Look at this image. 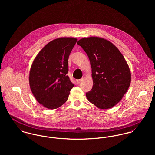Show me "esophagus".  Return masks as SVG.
Listing matches in <instances>:
<instances>
[{
    "label": "esophagus",
    "instance_id": "esophagus-1",
    "mask_svg": "<svg viewBox=\"0 0 155 155\" xmlns=\"http://www.w3.org/2000/svg\"><path fill=\"white\" fill-rule=\"evenodd\" d=\"M81 81H82V79H79V80H77V81H76V82H77L78 84H79Z\"/></svg>",
    "mask_w": 155,
    "mask_h": 155
}]
</instances>
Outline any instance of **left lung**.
I'll return each instance as SVG.
<instances>
[{"mask_svg": "<svg viewBox=\"0 0 155 155\" xmlns=\"http://www.w3.org/2000/svg\"><path fill=\"white\" fill-rule=\"evenodd\" d=\"M87 53L92 68L93 87L86 93L89 101L100 109L116 105L127 92L131 75L123 55L110 41L99 37L77 42Z\"/></svg>", "mask_w": 155, "mask_h": 155, "instance_id": "8db88e82", "label": "left lung"}]
</instances>
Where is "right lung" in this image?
Segmentation results:
<instances>
[{
  "label": "right lung",
  "mask_w": 155,
  "mask_h": 155,
  "mask_svg": "<svg viewBox=\"0 0 155 155\" xmlns=\"http://www.w3.org/2000/svg\"><path fill=\"white\" fill-rule=\"evenodd\" d=\"M78 39H55L41 50L29 73V84L36 100L45 107L55 109L66 102L74 87L67 75L69 55Z\"/></svg>",
  "instance_id": "obj_1"
}]
</instances>
